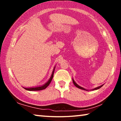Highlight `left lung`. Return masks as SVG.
Listing matches in <instances>:
<instances>
[{
	"label": "left lung",
	"mask_w": 121,
	"mask_h": 121,
	"mask_svg": "<svg viewBox=\"0 0 121 121\" xmlns=\"http://www.w3.org/2000/svg\"><path fill=\"white\" fill-rule=\"evenodd\" d=\"M73 84H74L75 85V86H76L77 87H78V88H79V89H82V90H86V91H87V90H86V89H84V88H83L82 87H81V86H79L78 85H77L76 83H75V82L74 81V80H73ZM102 86H103V85H101V86H99V87H96V88H95V89H93V90H98V89H100V87H101Z\"/></svg>",
	"instance_id": "obj_1"
}]
</instances>
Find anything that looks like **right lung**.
<instances>
[{
    "label": "right lung",
    "instance_id": "right-lung-1",
    "mask_svg": "<svg viewBox=\"0 0 121 121\" xmlns=\"http://www.w3.org/2000/svg\"><path fill=\"white\" fill-rule=\"evenodd\" d=\"M54 70L53 71L52 74L51 75V77L50 78V79H49L48 82L45 84H44L43 85L41 86H38V87H30V88L23 87V88L24 89L28 90V91H39V90H42L46 89V88L49 85V84H50V83L51 82V81H52V79L53 77V74H54Z\"/></svg>",
    "mask_w": 121,
    "mask_h": 121
}]
</instances>
